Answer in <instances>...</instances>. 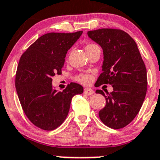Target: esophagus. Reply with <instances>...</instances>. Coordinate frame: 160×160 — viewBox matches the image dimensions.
Listing matches in <instances>:
<instances>
[{
  "label": "esophagus",
  "instance_id": "esophagus-1",
  "mask_svg": "<svg viewBox=\"0 0 160 160\" xmlns=\"http://www.w3.org/2000/svg\"><path fill=\"white\" fill-rule=\"evenodd\" d=\"M83 93H84L85 94H87V95H91V94H94V91H93L91 88H84V90H83Z\"/></svg>",
  "mask_w": 160,
  "mask_h": 160
}]
</instances>
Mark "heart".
<instances>
[{"label": "heart", "mask_w": 160, "mask_h": 160, "mask_svg": "<svg viewBox=\"0 0 160 160\" xmlns=\"http://www.w3.org/2000/svg\"><path fill=\"white\" fill-rule=\"evenodd\" d=\"M95 46H97V45H95V44H89L86 46L85 49H86V50H88V49L92 48L95 47ZM77 80H78L79 82H80V83H85V84H86V83H88L90 81H91V77L88 75H85V74H81V75H80L77 77Z\"/></svg>", "instance_id": "heart-1"}]
</instances>
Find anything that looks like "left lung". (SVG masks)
I'll use <instances>...</instances> for the list:
<instances>
[{
	"instance_id": "1",
	"label": "left lung",
	"mask_w": 160,
	"mask_h": 160,
	"mask_svg": "<svg viewBox=\"0 0 160 160\" xmlns=\"http://www.w3.org/2000/svg\"><path fill=\"white\" fill-rule=\"evenodd\" d=\"M90 38L103 50L102 72L98 87L111 84L113 91L105 97V106L98 112L104 124L120 129L129 124L140 111L147 91V71L134 39L121 29H99L88 31Z\"/></svg>"
}]
</instances>
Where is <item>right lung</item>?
<instances>
[{"label": "right lung", "mask_w": 160, "mask_h": 160, "mask_svg": "<svg viewBox=\"0 0 160 160\" xmlns=\"http://www.w3.org/2000/svg\"><path fill=\"white\" fill-rule=\"evenodd\" d=\"M83 31L49 32L39 37L22 54L15 75V88L25 114L37 128L56 129L64 122L81 85L71 83L62 91L53 89L52 77L61 74L67 52Z\"/></svg>", "instance_id": "obj_1"}]
</instances>
